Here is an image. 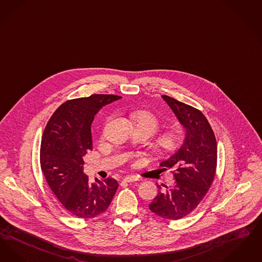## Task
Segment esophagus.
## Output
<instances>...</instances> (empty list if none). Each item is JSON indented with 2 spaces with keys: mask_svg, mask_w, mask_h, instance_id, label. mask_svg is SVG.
Segmentation results:
<instances>
[{
  "mask_svg": "<svg viewBox=\"0 0 262 262\" xmlns=\"http://www.w3.org/2000/svg\"><path fill=\"white\" fill-rule=\"evenodd\" d=\"M123 181L126 183H132L139 181V179L136 177H133V176H127L125 178H123Z\"/></svg>",
  "mask_w": 262,
  "mask_h": 262,
  "instance_id": "obj_1",
  "label": "esophagus"
}]
</instances>
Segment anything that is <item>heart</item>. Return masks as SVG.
I'll use <instances>...</instances> for the list:
<instances>
[{
  "instance_id": "heart-1",
  "label": "heart",
  "mask_w": 262,
  "mask_h": 262,
  "mask_svg": "<svg viewBox=\"0 0 262 262\" xmlns=\"http://www.w3.org/2000/svg\"><path fill=\"white\" fill-rule=\"evenodd\" d=\"M131 120L136 127L147 129L151 134L156 133L160 128V119L149 112L139 111L130 114ZM184 138L178 131H168L161 134L157 141L158 148L164 154H171L178 150L182 146Z\"/></svg>"
}]
</instances>
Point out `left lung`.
Here are the masks:
<instances>
[{
    "mask_svg": "<svg viewBox=\"0 0 262 262\" xmlns=\"http://www.w3.org/2000/svg\"><path fill=\"white\" fill-rule=\"evenodd\" d=\"M162 98L185 126L187 135L181 148L160 167L171 171L174 182L159 193L149 209L168 220H179L200 205L214 180L217 166V144L214 132L200 110L169 96ZM166 187L165 185H162Z\"/></svg>",
    "mask_w": 262,
    "mask_h": 262,
    "instance_id": "8db88e82",
    "label": "left lung"
}]
</instances>
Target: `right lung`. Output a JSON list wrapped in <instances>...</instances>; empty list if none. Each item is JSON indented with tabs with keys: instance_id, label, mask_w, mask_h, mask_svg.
<instances>
[{
	"instance_id": "obj_1",
	"label": "right lung",
	"mask_w": 262,
	"mask_h": 262,
	"mask_svg": "<svg viewBox=\"0 0 262 262\" xmlns=\"http://www.w3.org/2000/svg\"><path fill=\"white\" fill-rule=\"evenodd\" d=\"M119 99L116 95L94 94L69 100L58 106L46 125L40 148L41 169L53 193L73 216L89 219L102 214L118 188L114 178L90 184L83 173V158L93 149L95 115Z\"/></svg>"
}]
</instances>
